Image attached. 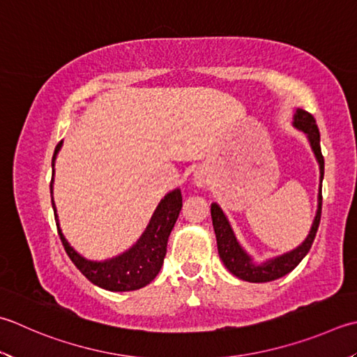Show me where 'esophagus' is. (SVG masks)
<instances>
[{"label": "esophagus", "instance_id": "34e87169", "mask_svg": "<svg viewBox=\"0 0 357 357\" xmlns=\"http://www.w3.org/2000/svg\"><path fill=\"white\" fill-rule=\"evenodd\" d=\"M193 183L197 184L198 187H206L208 184V176L206 170H197L193 174Z\"/></svg>", "mask_w": 357, "mask_h": 357}]
</instances>
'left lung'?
I'll list each match as a JSON object with an SVG mask.
<instances>
[{
	"mask_svg": "<svg viewBox=\"0 0 357 357\" xmlns=\"http://www.w3.org/2000/svg\"><path fill=\"white\" fill-rule=\"evenodd\" d=\"M294 125L298 130H302L308 135L314 155H316L319 160L320 181H322L324 172H325V159L322 155V150H320V131L316 123V119H314V116L308 113V111L297 109L294 116ZM211 212H212V222H213V229L216 235V244H218V254L222 263H225V266L232 272L234 275L241 278L244 282H250V283L272 282L286 274H289V272L303 260V257L310 252L320 225V215H322V187H320L319 190L317 215H316V220L312 222L308 238L300 244L297 249L263 264H254L252 260H250V257L244 252L240 244L236 243L232 229H230L229 221L226 220V216L222 213L221 208L216 204H212Z\"/></svg>",
	"mask_w": 357,
	"mask_h": 357,
	"instance_id": "1",
	"label": "left lung"
}]
</instances>
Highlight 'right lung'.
<instances>
[{
    "instance_id": "obj_1",
    "label": "right lung",
    "mask_w": 357,
    "mask_h": 357,
    "mask_svg": "<svg viewBox=\"0 0 357 357\" xmlns=\"http://www.w3.org/2000/svg\"><path fill=\"white\" fill-rule=\"evenodd\" d=\"M60 146L61 141L54 150L52 169L55 156H57ZM52 181L54 179H51V193ZM51 201L55 222H57V232L60 235L61 244L63 248H65L68 257L71 258L75 268L79 269L91 283H94L108 291L141 289L159 274L167 254V241H169L172 229L178 220L181 207H183V195H181L179 188H176V190L170 192L159 202L155 215L151 216L149 227H146L144 235L130 250L107 261H91L77 252L71 244L68 243L65 235L61 234L57 212H55L54 198H51Z\"/></svg>"
}]
</instances>
